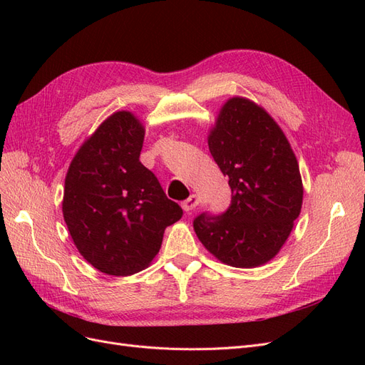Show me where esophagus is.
<instances>
[{
  "label": "esophagus",
  "instance_id": "obj_1",
  "mask_svg": "<svg viewBox=\"0 0 365 365\" xmlns=\"http://www.w3.org/2000/svg\"><path fill=\"white\" fill-rule=\"evenodd\" d=\"M197 204H200V200H197V196L196 195H190L185 201L181 202V207H182L184 212H190V210H193Z\"/></svg>",
  "mask_w": 365,
  "mask_h": 365
}]
</instances>
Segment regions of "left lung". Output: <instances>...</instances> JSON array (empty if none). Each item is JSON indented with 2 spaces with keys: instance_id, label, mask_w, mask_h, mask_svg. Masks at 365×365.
<instances>
[{
  "instance_id": "left-lung-1",
  "label": "left lung",
  "mask_w": 365,
  "mask_h": 365,
  "mask_svg": "<svg viewBox=\"0 0 365 365\" xmlns=\"http://www.w3.org/2000/svg\"><path fill=\"white\" fill-rule=\"evenodd\" d=\"M208 149L228 176L231 204L222 215L197 216L195 233L222 263L260 267L280 251L302 212L295 153L274 118L244 97L220 108Z\"/></svg>"
}]
</instances>
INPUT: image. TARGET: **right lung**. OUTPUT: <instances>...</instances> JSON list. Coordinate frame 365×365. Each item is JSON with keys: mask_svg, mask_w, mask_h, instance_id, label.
<instances>
[{"mask_svg": "<svg viewBox=\"0 0 365 365\" xmlns=\"http://www.w3.org/2000/svg\"><path fill=\"white\" fill-rule=\"evenodd\" d=\"M145 126L129 111L109 115L74 155L62 213L76 248L96 269L130 275L157 256L164 230L182 216L140 163Z\"/></svg>", "mask_w": 365, "mask_h": 365, "instance_id": "1", "label": "right lung"}]
</instances>
